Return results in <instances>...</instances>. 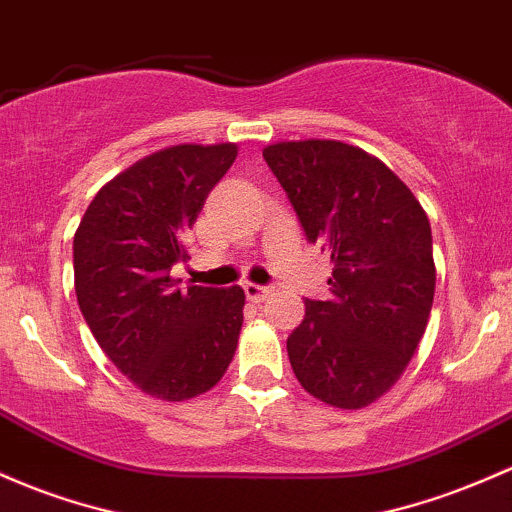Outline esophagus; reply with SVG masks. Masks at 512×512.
Here are the masks:
<instances>
[{"mask_svg":"<svg viewBox=\"0 0 512 512\" xmlns=\"http://www.w3.org/2000/svg\"><path fill=\"white\" fill-rule=\"evenodd\" d=\"M269 294H272V289H269V286L245 284V296H247V301H252V303H262V301L267 299Z\"/></svg>","mask_w":512,"mask_h":512,"instance_id":"obj_1","label":"esophagus"}]
</instances>
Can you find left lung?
I'll return each mask as SVG.
<instances>
[{
    "mask_svg": "<svg viewBox=\"0 0 512 512\" xmlns=\"http://www.w3.org/2000/svg\"><path fill=\"white\" fill-rule=\"evenodd\" d=\"M308 243L333 262L325 301L286 340L311 396L357 411L384 396L428 328L435 296L432 233L411 189L374 155L340 140H289L262 150Z\"/></svg>",
    "mask_w": 512,
    "mask_h": 512,
    "instance_id": "1",
    "label": "left lung"
}]
</instances>
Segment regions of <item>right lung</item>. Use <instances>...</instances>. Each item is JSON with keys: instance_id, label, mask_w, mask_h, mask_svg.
Returning <instances> with one entry per match:
<instances>
[{"instance_id": "obj_1", "label": "right lung", "mask_w": 512, "mask_h": 512, "mask_svg": "<svg viewBox=\"0 0 512 512\" xmlns=\"http://www.w3.org/2000/svg\"><path fill=\"white\" fill-rule=\"evenodd\" d=\"M238 145H172L99 189L72 243L77 303L106 357L140 391L187 401L226 374L243 328L240 286H179L184 235Z\"/></svg>"}]
</instances>
